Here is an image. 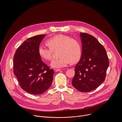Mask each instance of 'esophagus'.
Wrapping results in <instances>:
<instances>
[{"label":"esophagus","mask_w":122,"mask_h":122,"mask_svg":"<svg viewBox=\"0 0 122 122\" xmlns=\"http://www.w3.org/2000/svg\"><path fill=\"white\" fill-rule=\"evenodd\" d=\"M61 70V69H54V71L55 72H58V71H59Z\"/></svg>","instance_id":"esophagus-1"}]
</instances>
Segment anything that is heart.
I'll list each match as a JSON object with an SVG mask.
<instances>
[{
	"instance_id": "1",
	"label": "heart",
	"mask_w": 122,
	"mask_h": 122,
	"mask_svg": "<svg viewBox=\"0 0 122 122\" xmlns=\"http://www.w3.org/2000/svg\"><path fill=\"white\" fill-rule=\"evenodd\" d=\"M46 44L49 48L40 45L38 52L44 60L50 61L53 51L59 50L60 58L52 61L50 65L54 68H61L67 66L70 62L74 63L80 58L82 52L81 44L78 40L63 35H58L49 39Z\"/></svg>"
}]
</instances>
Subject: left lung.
<instances>
[{"label":"left lung","instance_id":"obj_1","mask_svg":"<svg viewBox=\"0 0 122 122\" xmlns=\"http://www.w3.org/2000/svg\"><path fill=\"white\" fill-rule=\"evenodd\" d=\"M80 37L82 54L72 84L80 92H89L104 81L109 61L104 47L95 37L85 33H80Z\"/></svg>","mask_w":122,"mask_h":122}]
</instances>
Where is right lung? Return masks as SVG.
Masks as SVG:
<instances>
[{
	"label": "right lung",
	"instance_id": "add662e5",
	"mask_svg": "<svg viewBox=\"0 0 122 122\" xmlns=\"http://www.w3.org/2000/svg\"><path fill=\"white\" fill-rule=\"evenodd\" d=\"M46 35H37L25 40L14 57V73L20 86L27 92L38 95L51 86L54 70L46 64L38 49Z\"/></svg>",
	"mask_w": 122,
	"mask_h": 122
}]
</instances>
